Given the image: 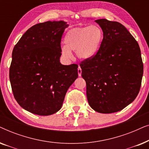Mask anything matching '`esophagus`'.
<instances>
[{
  "instance_id": "34e87169",
  "label": "esophagus",
  "mask_w": 149,
  "mask_h": 149,
  "mask_svg": "<svg viewBox=\"0 0 149 149\" xmlns=\"http://www.w3.org/2000/svg\"><path fill=\"white\" fill-rule=\"evenodd\" d=\"M81 72H82V70H81V67L79 66V68H78V74H79V77H81Z\"/></svg>"
}]
</instances>
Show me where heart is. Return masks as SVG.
Wrapping results in <instances>:
<instances>
[{"label":"heart","instance_id":"obj_1","mask_svg":"<svg viewBox=\"0 0 149 149\" xmlns=\"http://www.w3.org/2000/svg\"><path fill=\"white\" fill-rule=\"evenodd\" d=\"M102 39V30L96 25L73 28L65 35V46L61 48V54L65 59L69 60L72 51L80 60H90L97 54Z\"/></svg>","mask_w":149,"mask_h":149}]
</instances>
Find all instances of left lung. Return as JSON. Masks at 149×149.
<instances>
[{
    "label": "left lung",
    "instance_id": "8db88e82",
    "mask_svg": "<svg viewBox=\"0 0 149 149\" xmlns=\"http://www.w3.org/2000/svg\"><path fill=\"white\" fill-rule=\"evenodd\" d=\"M103 31L97 54L80 64L89 104L100 113L121 111L139 93L143 75L141 52L125 26L106 19L95 21Z\"/></svg>",
    "mask_w": 149,
    "mask_h": 149
}]
</instances>
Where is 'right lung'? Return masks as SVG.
I'll return each instance as SVG.
<instances>
[{
    "label": "right lung",
    "mask_w": 149,
    "mask_h": 149,
    "mask_svg": "<svg viewBox=\"0 0 149 149\" xmlns=\"http://www.w3.org/2000/svg\"><path fill=\"white\" fill-rule=\"evenodd\" d=\"M64 21L37 24L23 34L12 52L9 79L17 103L30 113L47 116L62 107L78 77V65L60 63Z\"/></svg>",
    "instance_id": "obj_1"
}]
</instances>
